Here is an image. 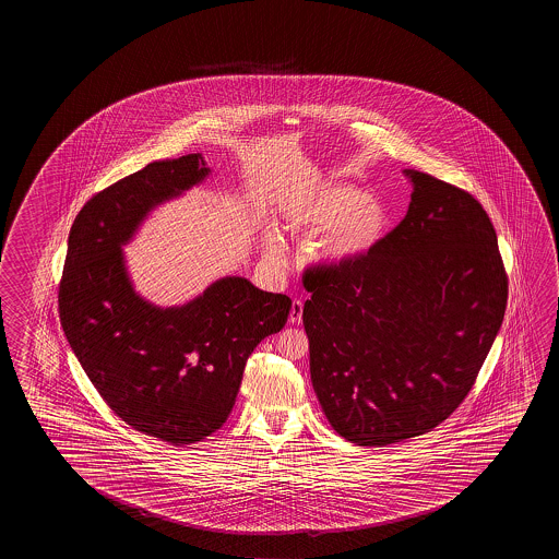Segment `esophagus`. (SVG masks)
<instances>
[{
	"label": "esophagus",
	"mask_w": 559,
	"mask_h": 559,
	"mask_svg": "<svg viewBox=\"0 0 559 559\" xmlns=\"http://www.w3.org/2000/svg\"><path fill=\"white\" fill-rule=\"evenodd\" d=\"M302 310H304L302 300H298V298H294L293 308H290V316H288V321H290V323H300V321H302Z\"/></svg>",
	"instance_id": "esophagus-1"
}]
</instances>
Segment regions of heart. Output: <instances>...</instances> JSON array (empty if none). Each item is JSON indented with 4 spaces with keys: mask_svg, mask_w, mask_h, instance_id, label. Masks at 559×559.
Returning <instances> with one entry per match:
<instances>
[{
    "mask_svg": "<svg viewBox=\"0 0 559 559\" xmlns=\"http://www.w3.org/2000/svg\"><path fill=\"white\" fill-rule=\"evenodd\" d=\"M311 228L324 229L316 255L325 261H345L367 253L382 236L385 211L372 197L353 185H335L313 197L302 214ZM271 253L281 255L278 239H271Z\"/></svg>",
    "mask_w": 559,
    "mask_h": 559,
    "instance_id": "b5f03b06",
    "label": "heart"
}]
</instances>
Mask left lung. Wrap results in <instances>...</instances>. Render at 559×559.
I'll return each mask as SVG.
<instances>
[{"label": "left lung", "mask_w": 559, "mask_h": 559, "mask_svg": "<svg viewBox=\"0 0 559 559\" xmlns=\"http://www.w3.org/2000/svg\"><path fill=\"white\" fill-rule=\"evenodd\" d=\"M409 175V211L368 253L304 269L311 384L331 427L385 447L447 421L503 323L509 278L469 192Z\"/></svg>", "instance_id": "8db88e82"}]
</instances>
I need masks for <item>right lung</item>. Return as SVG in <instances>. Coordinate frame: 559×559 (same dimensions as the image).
Segmentation results:
<instances>
[{
	"instance_id": "add662e5",
	"label": "right lung",
	"mask_w": 559,
	"mask_h": 559,
	"mask_svg": "<svg viewBox=\"0 0 559 559\" xmlns=\"http://www.w3.org/2000/svg\"><path fill=\"white\" fill-rule=\"evenodd\" d=\"M201 154L154 162L93 194L75 216L58 286L70 347L112 413L138 432L192 444L221 429L249 355L284 328L293 300L228 276L181 308L130 286L120 246L150 209L201 183Z\"/></svg>"
}]
</instances>
